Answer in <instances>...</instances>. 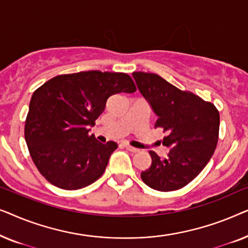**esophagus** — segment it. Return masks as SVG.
<instances>
[{
    "mask_svg": "<svg viewBox=\"0 0 248 248\" xmlns=\"http://www.w3.org/2000/svg\"><path fill=\"white\" fill-rule=\"evenodd\" d=\"M123 147H124L125 149H126V150L131 151V152H138V151H139V149L134 148V147H131V145L127 144V143H123Z\"/></svg>",
    "mask_w": 248,
    "mask_h": 248,
    "instance_id": "esophagus-1",
    "label": "esophagus"
}]
</instances>
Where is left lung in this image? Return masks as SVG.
I'll return each mask as SVG.
<instances>
[{
	"mask_svg": "<svg viewBox=\"0 0 248 248\" xmlns=\"http://www.w3.org/2000/svg\"><path fill=\"white\" fill-rule=\"evenodd\" d=\"M138 89L157 115L155 127L167 135L162 144L167 157L154 151L151 165L141 172L149 187L161 192L176 191L192 182L203 170L218 143L220 116L215 105L189 91H182L155 73L133 72Z\"/></svg>",
	"mask_w": 248,
	"mask_h": 248,
	"instance_id": "left-lung-1",
	"label": "left lung"
}]
</instances>
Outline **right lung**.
Instances as JSON below:
<instances>
[{
    "instance_id": "add662e5",
    "label": "right lung",
    "mask_w": 248,
    "mask_h": 248,
    "mask_svg": "<svg viewBox=\"0 0 248 248\" xmlns=\"http://www.w3.org/2000/svg\"><path fill=\"white\" fill-rule=\"evenodd\" d=\"M137 90L126 73L84 71L62 74L33 93L25 139L33 164L49 183L80 189L104 174L117 144H103L89 135L107 99Z\"/></svg>"
}]
</instances>
